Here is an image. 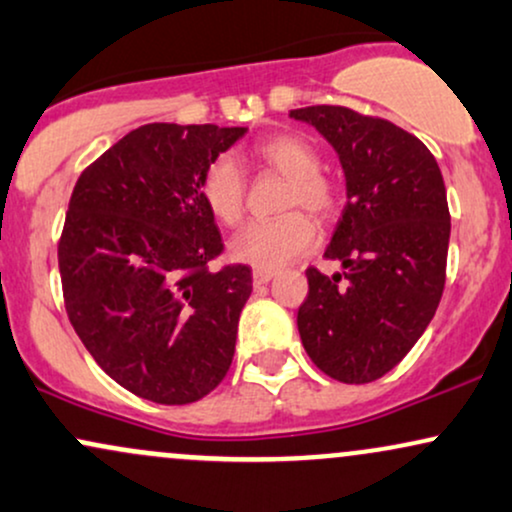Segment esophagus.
I'll list each match as a JSON object with an SVG mask.
<instances>
[{
	"instance_id": "34e87169",
	"label": "esophagus",
	"mask_w": 512,
	"mask_h": 512,
	"mask_svg": "<svg viewBox=\"0 0 512 512\" xmlns=\"http://www.w3.org/2000/svg\"><path fill=\"white\" fill-rule=\"evenodd\" d=\"M251 278H254V287H263L275 278V273L273 270H254V275H251Z\"/></svg>"
}]
</instances>
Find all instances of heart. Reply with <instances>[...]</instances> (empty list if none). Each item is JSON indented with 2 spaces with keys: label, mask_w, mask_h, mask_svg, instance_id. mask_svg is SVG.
I'll use <instances>...</instances> for the list:
<instances>
[{
  "label": "heart",
  "mask_w": 512,
  "mask_h": 512,
  "mask_svg": "<svg viewBox=\"0 0 512 512\" xmlns=\"http://www.w3.org/2000/svg\"><path fill=\"white\" fill-rule=\"evenodd\" d=\"M256 158L270 170L290 179L285 206H302L316 218H330L338 210V189L321 174L316 146L297 134H280L256 148ZM201 198L215 220L237 225L246 201V182L239 162L220 155L206 167ZM316 244V225L304 213H290L280 220L251 222L230 242V256L256 270H275L304 256Z\"/></svg>",
  "instance_id": "heart-1"
}]
</instances>
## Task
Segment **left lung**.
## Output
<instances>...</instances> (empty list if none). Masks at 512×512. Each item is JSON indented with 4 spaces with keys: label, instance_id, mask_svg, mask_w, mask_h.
<instances>
[{
    "label": "left lung",
    "instance_id": "left-lung-1",
    "mask_svg": "<svg viewBox=\"0 0 512 512\" xmlns=\"http://www.w3.org/2000/svg\"><path fill=\"white\" fill-rule=\"evenodd\" d=\"M290 117L321 134L345 174V210L326 258L333 278L306 270L302 345L323 374L371 383L412 350L446 285L450 213L446 184L419 138L386 119L314 105Z\"/></svg>",
    "mask_w": 512,
    "mask_h": 512
}]
</instances>
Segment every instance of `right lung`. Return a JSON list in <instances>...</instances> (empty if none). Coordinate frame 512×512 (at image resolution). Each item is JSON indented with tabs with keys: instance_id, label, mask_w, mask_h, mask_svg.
Returning a JSON list of instances; mask_svg holds the SVG:
<instances>
[{
	"instance_id": "add662e5",
	"label": "right lung",
	"mask_w": 512,
	"mask_h": 512,
	"mask_svg": "<svg viewBox=\"0 0 512 512\" xmlns=\"http://www.w3.org/2000/svg\"><path fill=\"white\" fill-rule=\"evenodd\" d=\"M246 131L138 126L74 186L59 242L66 314L100 369L143 400L189 405L232 364L251 268H206L222 237L201 179Z\"/></svg>"
}]
</instances>
